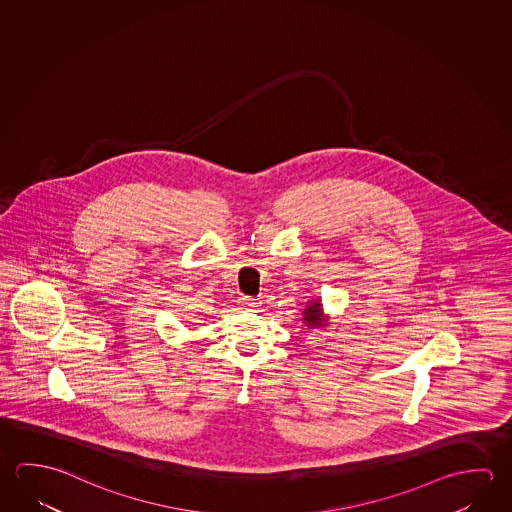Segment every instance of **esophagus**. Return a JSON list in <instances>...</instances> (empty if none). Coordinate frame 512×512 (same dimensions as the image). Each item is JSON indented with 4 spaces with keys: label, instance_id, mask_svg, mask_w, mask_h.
Here are the masks:
<instances>
[{
    "label": "esophagus",
    "instance_id": "esophagus-1",
    "mask_svg": "<svg viewBox=\"0 0 512 512\" xmlns=\"http://www.w3.org/2000/svg\"><path fill=\"white\" fill-rule=\"evenodd\" d=\"M241 309H244V311H253V309H257V305H259V302H255L253 298H241Z\"/></svg>",
    "mask_w": 512,
    "mask_h": 512
}]
</instances>
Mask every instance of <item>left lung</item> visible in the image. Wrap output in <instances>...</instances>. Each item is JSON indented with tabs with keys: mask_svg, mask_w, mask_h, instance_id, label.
I'll use <instances>...</instances> for the list:
<instances>
[{
	"mask_svg": "<svg viewBox=\"0 0 512 512\" xmlns=\"http://www.w3.org/2000/svg\"><path fill=\"white\" fill-rule=\"evenodd\" d=\"M302 322H304V327L307 331H318V329L329 327L331 318L323 311L320 298H311V300L307 302L304 309V316H302Z\"/></svg>",
	"mask_w": 512,
	"mask_h": 512,
	"instance_id": "obj_1",
	"label": "left lung"
}]
</instances>
